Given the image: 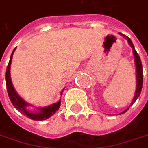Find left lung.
<instances>
[{"label": "left lung", "mask_w": 148, "mask_h": 148, "mask_svg": "<svg viewBox=\"0 0 148 148\" xmlns=\"http://www.w3.org/2000/svg\"><path fill=\"white\" fill-rule=\"evenodd\" d=\"M119 34H121V35L124 36V35H123V34H122V33H119ZM124 37H125V36H124ZM127 38H128V43H129V45H130V46L132 47V49H133L134 56V62H135V66H136V81H137V86H136V90H135V96H134V99H133V102H132V103H133L135 102V100L137 99V98L140 96V92H141V89H142V83H143V71H142V65H141L140 58V56H139L138 53L136 52V50L134 49V47L133 43H132V41L130 40V38H129L128 37H127ZM128 110H129V108H128L126 110H124L123 112H122L121 114L125 113ZM121 114H120V115H121Z\"/></svg>", "instance_id": "obj_1"}]
</instances>
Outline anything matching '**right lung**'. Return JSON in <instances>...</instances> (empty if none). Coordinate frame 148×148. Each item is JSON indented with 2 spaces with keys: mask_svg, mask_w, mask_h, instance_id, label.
<instances>
[{
  "mask_svg": "<svg viewBox=\"0 0 148 148\" xmlns=\"http://www.w3.org/2000/svg\"><path fill=\"white\" fill-rule=\"evenodd\" d=\"M15 49H14L11 57H10V61L8 62V68H7V71H6V83H7V90H8V97L11 100L12 103L14 104L15 108L21 112L22 114H24L25 116H26L27 117L32 119V120H37V121H43L45 120L49 117H50L53 114H55V112L59 109L61 101L57 102L56 103H53L49 106H47L45 108H41L39 109V111L38 113H32L30 111H28L25 107L27 105H29L27 103H25L15 92L14 88L13 86L12 81H11V76H10V65H11V62H12V58H13V54L14 52Z\"/></svg>",
  "mask_w": 148,
  "mask_h": 148,
  "instance_id": "add662e5",
  "label": "right lung"
}]
</instances>
